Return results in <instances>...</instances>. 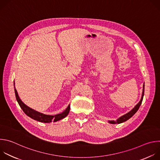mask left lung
Returning <instances> with one entry per match:
<instances>
[{
	"label": "left lung",
	"instance_id": "left-lung-1",
	"mask_svg": "<svg viewBox=\"0 0 160 160\" xmlns=\"http://www.w3.org/2000/svg\"><path fill=\"white\" fill-rule=\"evenodd\" d=\"M144 83L143 85V89H142V97H141V101H139V102L130 111H129L128 112H127V114H125V115H123L122 117H120L118 120H117V121H109V123H112V124H119V123H123L127 120H128V119H130L134 114L138 111V110L139 109L142 102V99H143V97H144Z\"/></svg>",
	"mask_w": 160,
	"mask_h": 160
}]
</instances>
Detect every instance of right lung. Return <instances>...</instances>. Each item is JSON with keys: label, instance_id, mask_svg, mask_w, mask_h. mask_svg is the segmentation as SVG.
Instances as JSON below:
<instances>
[{"label": "right lung", "instance_id": "right-lung-1", "mask_svg": "<svg viewBox=\"0 0 160 160\" xmlns=\"http://www.w3.org/2000/svg\"><path fill=\"white\" fill-rule=\"evenodd\" d=\"M15 83L14 81V92H15V95H16V100L22 109V110L23 111V112L26 114L27 116L30 117L31 118L37 120L40 122H43V123H50L52 122H57L59 121L64 118H65L70 112V105L68 106L67 108L61 113L58 114V115H44L43 113L39 112L37 111H35L34 109L29 108L27 106L26 104H25L23 102L21 101L20 99L18 94L17 92V90L15 88L14 85Z\"/></svg>", "mask_w": 160, "mask_h": 160}]
</instances>
